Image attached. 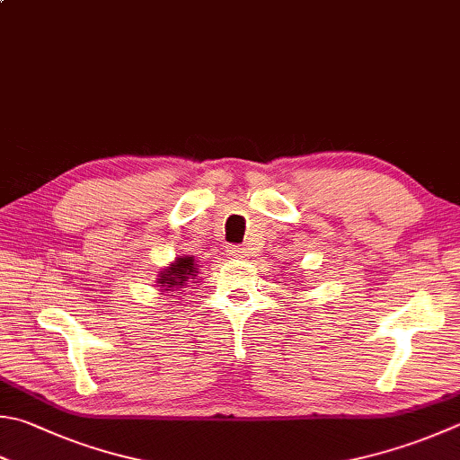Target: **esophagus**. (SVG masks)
<instances>
[{"mask_svg":"<svg viewBox=\"0 0 460 460\" xmlns=\"http://www.w3.org/2000/svg\"><path fill=\"white\" fill-rule=\"evenodd\" d=\"M228 254L232 258H248V248H244V246H230L228 248Z\"/></svg>","mask_w":460,"mask_h":460,"instance_id":"obj_1","label":"esophagus"}]
</instances>
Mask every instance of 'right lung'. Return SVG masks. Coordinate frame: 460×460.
Segmentation results:
<instances>
[{"instance_id":"right-lung-1","label":"right lung","mask_w":460,"mask_h":460,"mask_svg":"<svg viewBox=\"0 0 460 460\" xmlns=\"http://www.w3.org/2000/svg\"><path fill=\"white\" fill-rule=\"evenodd\" d=\"M198 274H200V266H198L194 256H176L168 266L162 268L158 279H155V282H158L155 286L162 294L170 292L168 296H174L178 290L184 292L188 284L190 288H194L196 282L200 280Z\"/></svg>"}]
</instances>
